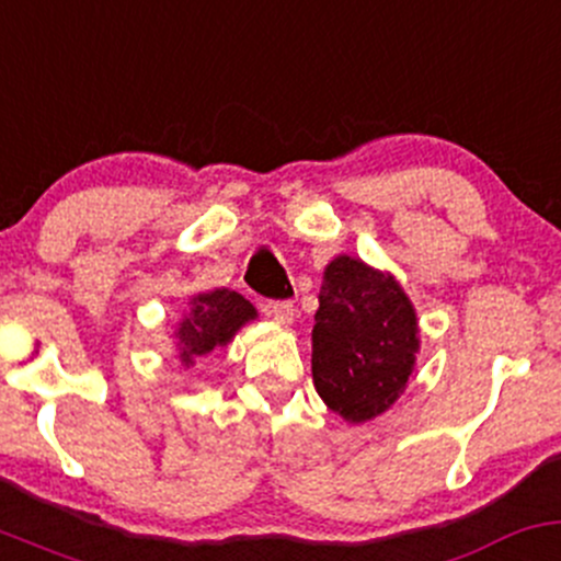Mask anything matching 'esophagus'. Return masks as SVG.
Segmentation results:
<instances>
[{
    "instance_id": "1",
    "label": "esophagus",
    "mask_w": 561,
    "mask_h": 561,
    "mask_svg": "<svg viewBox=\"0 0 561 561\" xmlns=\"http://www.w3.org/2000/svg\"><path fill=\"white\" fill-rule=\"evenodd\" d=\"M264 316H267L270 321L288 327V323H294V316H297V310H294L291 302H267V305H264Z\"/></svg>"
}]
</instances>
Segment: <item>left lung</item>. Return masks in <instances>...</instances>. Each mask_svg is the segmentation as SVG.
Masks as SVG:
<instances>
[{"mask_svg": "<svg viewBox=\"0 0 561 561\" xmlns=\"http://www.w3.org/2000/svg\"><path fill=\"white\" fill-rule=\"evenodd\" d=\"M312 327V382L334 414L360 425L407 390L420 353L412 299L388 270L340 254L323 270Z\"/></svg>", "mask_w": 561, "mask_h": 561, "instance_id": "1", "label": "left lung"}]
</instances>
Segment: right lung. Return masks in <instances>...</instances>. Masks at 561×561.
<instances>
[{
  "mask_svg": "<svg viewBox=\"0 0 561 561\" xmlns=\"http://www.w3.org/2000/svg\"><path fill=\"white\" fill-rule=\"evenodd\" d=\"M256 307L232 288H214L190 297L184 316L173 329V347L184 369L197 358L225 351L245 323L256 321Z\"/></svg>",
  "mask_w": 561,
  "mask_h": 561,
  "instance_id": "obj_1",
  "label": "right lung"
}]
</instances>
